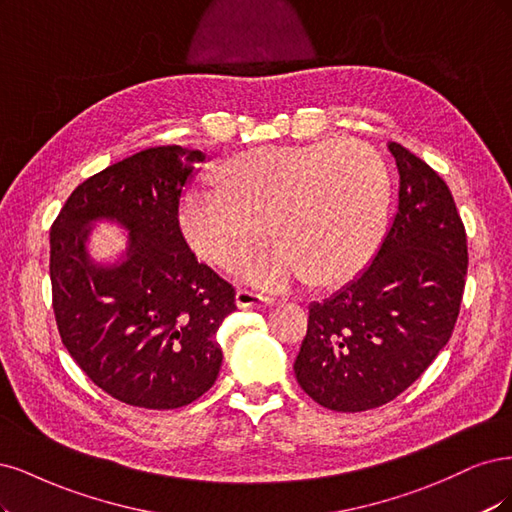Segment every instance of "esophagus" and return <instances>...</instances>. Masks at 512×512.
Masks as SVG:
<instances>
[{"label":"esophagus","instance_id":"esophagus-1","mask_svg":"<svg viewBox=\"0 0 512 512\" xmlns=\"http://www.w3.org/2000/svg\"><path fill=\"white\" fill-rule=\"evenodd\" d=\"M234 300H236L238 308H266V306L272 304V300L266 298V295L246 291V289H238Z\"/></svg>","mask_w":512,"mask_h":512}]
</instances>
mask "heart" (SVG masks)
Here are the masks:
<instances>
[{
	"instance_id": "heart-1",
	"label": "heart",
	"mask_w": 512,
	"mask_h": 512,
	"mask_svg": "<svg viewBox=\"0 0 512 512\" xmlns=\"http://www.w3.org/2000/svg\"><path fill=\"white\" fill-rule=\"evenodd\" d=\"M219 187H191L178 221L204 261L232 268L268 232V249L244 263L263 289L351 278L381 246L391 204L383 155L361 140L266 146L225 161ZM267 223L263 224L262 221Z\"/></svg>"
}]
</instances>
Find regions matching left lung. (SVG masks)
<instances>
[{"mask_svg":"<svg viewBox=\"0 0 512 512\" xmlns=\"http://www.w3.org/2000/svg\"><path fill=\"white\" fill-rule=\"evenodd\" d=\"M398 212L370 266L308 308L295 378L336 412L378 408L408 389L449 342L468 246L447 183L398 142Z\"/></svg>","mask_w":512,"mask_h":512,"instance_id":"1","label":"left lung"}]
</instances>
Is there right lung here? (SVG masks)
<instances>
[{
	"mask_svg": "<svg viewBox=\"0 0 512 512\" xmlns=\"http://www.w3.org/2000/svg\"><path fill=\"white\" fill-rule=\"evenodd\" d=\"M202 151L155 146L80 183L51 227L53 310L65 349L114 400L170 410L217 381V329L234 287L197 263L178 204ZM95 220L127 228L126 255L97 264L86 251Z\"/></svg>",
	"mask_w": 512,
	"mask_h": 512,
	"instance_id": "1",
	"label": "right lung"
}]
</instances>
